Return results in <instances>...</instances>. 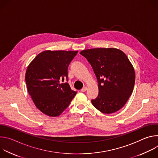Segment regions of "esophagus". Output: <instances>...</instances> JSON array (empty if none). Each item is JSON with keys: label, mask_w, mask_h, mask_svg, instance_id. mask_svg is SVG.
<instances>
[{"label": "esophagus", "mask_w": 158, "mask_h": 158, "mask_svg": "<svg viewBox=\"0 0 158 158\" xmlns=\"http://www.w3.org/2000/svg\"><path fill=\"white\" fill-rule=\"evenodd\" d=\"M87 87L86 86H84V87L81 89V91H82V93H84V92H85V91H87Z\"/></svg>", "instance_id": "1"}]
</instances>
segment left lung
Instances as JSON below:
<instances>
[{
  "label": "left lung",
  "mask_w": 158,
  "mask_h": 158,
  "mask_svg": "<svg viewBox=\"0 0 158 158\" xmlns=\"http://www.w3.org/2000/svg\"><path fill=\"white\" fill-rule=\"evenodd\" d=\"M80 54L87 59L97 77L99 94L93 105L104 114L121 109L131 95L135 73L127 56L115 48L86 49Z\"/></svg>",
  "instance_id": "8db88e82"
}]
</instances>
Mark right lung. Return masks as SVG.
Wrapping results in <instances>:
<instances>
[{
    "instance_id": "add662e5",
    "label": "right lung",
    "mask_w": 158,
    "mask_h": 158,
    "mask_svg": "<svg viewBox=\"0 0 158 158\" xmlns=\"http://www.w3.org/2000/svg\"><path fill=\"white\" fill-rule=\"evenodd\" d=\"M78 51H45L30 63L26 73L29 95L44 114L59 116L69 106L77 92L67 82L68 66Z\"/></svg>"
}]
</instances>
